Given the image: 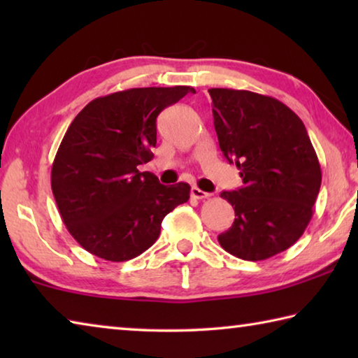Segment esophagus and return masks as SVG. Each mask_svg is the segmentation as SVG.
I'll use <instances>...</instances> for the list:
<instances>
[{"label":"esophagus","instance_id":"obj_1","mask_svg":"<svg viewBox=\"0 0 358 358\" xmlns=\"http://www.w3.org/2000/svg\"><path fill=\"white\" fill-rule=\"evenodd\" d=\"M191 197H194V199H199V201H201V199H208L210 197V192H205V191H202V189H199V187H191Z\"/></svg>","mask_w":358,"mask_h":358}]
</instances>
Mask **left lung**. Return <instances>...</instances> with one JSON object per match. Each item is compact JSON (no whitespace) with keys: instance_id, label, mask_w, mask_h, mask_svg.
I'll return each mask as SVG.
<instances>
[{"instance_id":"1","label":"left lung","mask_w":358,"mask_h":358,"mask_svg":"<svg viewBox=\"0 0 358 358\" xmlns=\"http://www.w3.org/2000/svg\"><path fill=\"white\" fill-rule=\"evenodd\" d=\"M208 93L220 148L243 180L240 189L221 192L235 221L217 241L243 260L273 257L311 221L322 181L317 155L303 121L281 101L246 90Z\"/></svg>"}]
</instances>
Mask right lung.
I'll return each instance as SVG.
<instances>
[{"label":"right lung","instance_id":"obj_1","mask_svg":"<svg viewBox=\"0 0 358 358\" xmlns=\"http://www.w3.org/2000/svg\"><path fill=\"white\" fill-rule=\"evenodd\" d=\"M191 87L131 88L93 99L66 131L52 166V191L66 229L110 262L141 256L167 213L187 202V183L164 186L137 166L153 159L156 118Z\"/></svg>","mask_w":358,"mask_h":358}]
</instances>
